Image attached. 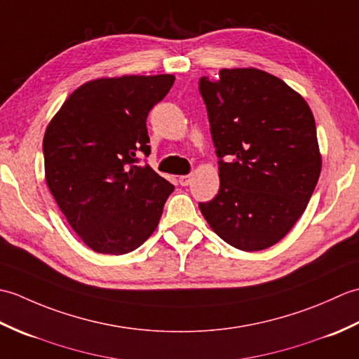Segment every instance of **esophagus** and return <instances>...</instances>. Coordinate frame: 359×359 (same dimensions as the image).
Returning a JSON list of instances; mask_svg holds the SVG:
<instances>
[{
	"label": "esophagus",
	"mask_w": 359,
	"mask_h": 359,
	"mask_svg": "<svg viewBox=\"0 0 359 359\" xmlns=\"http://www.w3.org/2000/svg\"><path fill=\"white\" fill-rule=\"evenodd\" d=\"M191 180H193L191 175H180V177H179V184H180L182 187H188L189 184H191Z\"/></svg>",
	"instance_id": "1"
}]
</instances>
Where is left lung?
Instances as JSON below:
<instances>
[{"mask_svg": "<svg viewBox=\"0 0 359 359\" xmlns=\"http://www.w3.org/2000/svg\"><path fill=\"white\" fill-rule=\"evenodd\" d=\"M220 188L199 208L231 247L259 251L278 243L306 211L321 174L310 106L280 79L255 67L202 77Z\"/></svg>", "mask_w": 359, "mask_h": 359, "instance_id": "8db88e82", "label": "left lung"}]
</instances>
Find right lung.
Returning <instances> with one entry per match:
<instances>
[{"label": "right lung", "instance_id": "obj_1", "mask_svg": "<svg viewBox=\"0 0 359 359\" xmlns=\"http://www.w3.org/2000/svg\"><path fill=\"white\" fill-rule=\"evenodd\" d=\"M174 75L97 79L67 97L46 128L44 175L72 230L95 253L126 255L156 231L170 182L139 165L147 117Z\"/></svg>", "mask_w": 359, "mask_h": 359}]
</instances>
